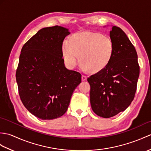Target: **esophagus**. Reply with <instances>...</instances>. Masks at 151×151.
Wrapping results in <instances>:
<instances>
[{
	"label": "esophagus",
	"instance_id": "1",
	"mask_svg": "<svg viewBox=\"0 0 151 151\" xmlns=\"http://www.w3.org/2000/svg\"><path fill=\"white\" fill-rule=\"evenodd\" d=\"M87 80V76L85 75H82V81H85V80Z\"/></svg>",
	"mask_w": 151,
	"mask_h": 151
}]
</instances>
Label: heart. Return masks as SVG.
<instances>
[{"label": "heart", "mask_w": 151, "mask_h": 151, "mask_svg": "<svg viewBox=\"0 0 151 151\" xmlns=\"http://www.w3.org/2000/svg\"><path fill=\"white\" fill-rule=\"evenodd\" d=\"M63 58L70 69L75 68L81 61L83 71L91 70L96 73L103 71L110 64L114 55L113 39L100 33L85 31L75 33L69 42L64 41L62 47Z\"/></svg>", "instance_id": "heart-1"}]
</instances>
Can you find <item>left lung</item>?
<instances>
[{"mask_svg":"<svg viewBox=\"0 0 151 151\" xmlns=\"http://www.w3.org/2000/svg\"><path fill=\"white\" fill-rule=\"evenodd\" d=\"M110 37L114 44L113 59L103 71L87 78L92 109L106 118L124 111L130 106L139 75L137 52L124 31L112 26Z\"/></svg>","mask_w":151,"mask_h":151,"instance_id":"left-lung-1","label":"left lung"}]
</instances>
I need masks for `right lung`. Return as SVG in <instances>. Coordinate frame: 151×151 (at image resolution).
I'll use <instances>...</instances> for the list:
<instances>
[{"mask_svg":"<svg viewBox=\"0 0 151 151\" xmlns=\"http://www.w3.org/2000/svg\"><path fill=\"white\" fill-rule=\"evenodd\" d=\"M70 32L55 26L40 29L21 50L16 80L24 106L44 120L62 116L68 110L81 74L65 67L63 41Z\"/></svg>","mask_w":151,"mask_h":151,"instance_id":"right-lung-1","label":"right lung"}]
</instances>
